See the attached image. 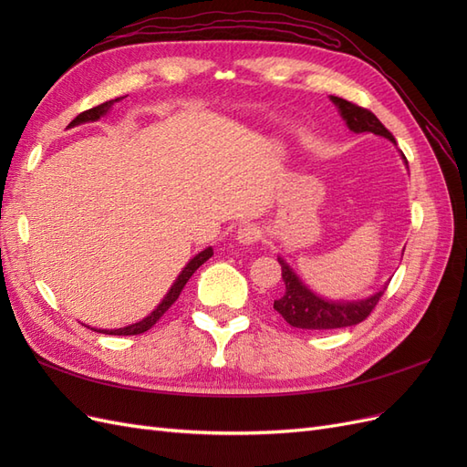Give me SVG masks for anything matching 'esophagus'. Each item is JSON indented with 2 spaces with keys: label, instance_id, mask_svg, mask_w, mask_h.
<instances>
[{
  "label": "esophagus",
  "instance_id": "obj_1",
  "mask_svg": "<svg viewBox=\"0 0 467 467\" xmlns=\"http://www.w3.org/2000/svg\"><path fill=\"white\" fill-rule=\"evenodd\" d=\"M259 239H261V230L257 228L255 223H244V225H239V230H237V242H239V244L251 245V244L259 242Z\"/></svg>",
  "mask_w": 467,
  "mask_h": 467
}]
</instances>
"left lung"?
<instances>
[{
  "label": "left lung",
  "instance_id": "left-lung-1",
  "mask_svg": "<svg viewBox=\"0 0 467 467\" xmlns=\"http://www.w3.org/2000/svg\"><path fill=\"white\" fill-rule=\"evenodd\" d=\"M331 101L337 105L338 112H341V117L345 119L352 132H372L395 142L393 134L378 120L372 110L358 107L347 101V99L335 95H331ZM278 263L282 266V280H285L286 288L285 294H282L278 300H275V309L286 319V323L298 329H341L357 325L372 314V309L376 307V304L388 288H379L376 294L370 296V298L360 302H329L309 290L304 282L294 275V271L285 259H278Z\"/></svg>",
  "mask_w": 467,
  "mask_h": 467
}]
</instances>
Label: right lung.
<instances>
[{"instance_id": "right-lung-1", "label": "right lung", "mask_w": 467, "mask_h": 467, "mask_svg": "<svg viewBox=\"0 0 467 467\" xmlns=\"http://www.w3.org/2000/svg\"><path fill=\"white\" fill-rule=\"evenodd\" d=\"M120 99H124V97L110 99V101H107V103H101V105H97V107H93V109H89V110L79 112V115H78L72 122H69V126L83 124V122H91V120H99L103 115H107L109 109H110L112 105H115L117 101H120ZM212 255H214V251H212V247H206L204 251L199 253V255L192 257V259L187 263V266L182 268L181 275H179L177 280L173 282L171 290H169L165 298L161 300V304H160L158 307H155L153 312H151L148 317H144L142 321H138V323H134V325H129V327H120V329H110V331H109V329H95V331H97V333H105V335H140V333H144V331L151 329L153 325L161 319V316L167 312V309L177 302L181 290L185 288V285L189 282V278L194 275L196 268H199L201 265H204Z\"/></svg>"}]
</instances>
